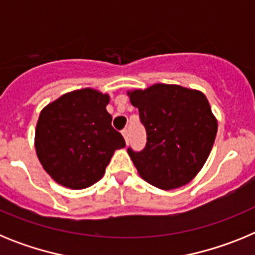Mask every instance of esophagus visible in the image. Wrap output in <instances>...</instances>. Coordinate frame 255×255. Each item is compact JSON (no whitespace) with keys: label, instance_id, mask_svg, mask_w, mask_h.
Wrapping results in <instances>:
<instances>
[{"label":"esophagus","instance_id":"obj_1","mask_svg":"<svg viewBox=\"0 0 255 255\" xmlns=\"http://www.w3.org/2000/svg\"><path fill=\"white\" fill-rule=\"evenodd\" d=\"M123 135H124V138H125L126 143H129V130L124 129L123 130Z\"/></svg>","mask_w":255,"mask_h":255}]
</instances>
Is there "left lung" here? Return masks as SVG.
<instances>
[{"mask_svg": "<svg viewBox=\"0 0 255 255\" xmlns=\"http://www.w3.org/2000/svg\"><path fill=\"white\" fill-rule=\"evenodd\" d=\"M147 131V143L131 157L139 175L159 189L188 184L211 153L217 121L203 93L180 85L154 84L129 93Z\"/></svg>", "mask_w": 255, "mask_h": 255, "instance_id": "left-lung-1", "label": "left lung"}]
</instances>
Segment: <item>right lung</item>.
Masks as SVG:
<instances>
[{
  "label": "right lung",
  "instance_id": "obj_1",
  "mask_svg": "<svg viewBox=\"0 0 255 255\" xmlns=\"http://www.w3.org/2000/svg\"><path fill=\"white\" fill-rule=\"evenodd\" d=\"M107 94L80 89L64 94L42 110L35 130V150L49 176L61 185L84 189L105 175L125 139L111 125Z\"/></svg>",
  "mask_w": 255,
  "mask_h": 255
}]
</instances>
